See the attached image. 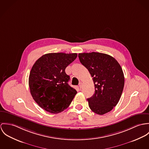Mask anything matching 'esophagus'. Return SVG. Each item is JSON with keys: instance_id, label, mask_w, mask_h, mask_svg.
I'll list each match as a JSON object with an SVG mask.
<instances>
[{"instance_id": "34e87169", "label": "esophagus", "mask_w": 149, "mask_h": 149, "mask_svg": "<svg viewBox=\"0 0 149 149\" xmlns=\"http://www.w3.org/2000/svg\"><path fill=\"white\" fill-rule=\"evenodd\" d=\"M79 87H80V88H81L83 86V83L82 82L80 83H79Z\"/></svg>"}]
</instances>
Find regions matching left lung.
Instances as JSON below:
<instances>
[{"label":"left lung","mask_w":149,"mask_h":149,"mask_svg":"<svg viewBox=\"0 0 149 149\" xmlns=\"http://www.w3.org/2000/svg\"><path fill=\"white\" fill-rule=\"evenodd\" d=\"M78 56L94 83L95 93L87 99L90 109L99 115L110 111L118 103L123 90L122 67L115 58L103 53H80Z\"/></svg>","instance_id":"left-lung-1"}]
</instances>
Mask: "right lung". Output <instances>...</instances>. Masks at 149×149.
<instances>
[{"label": "right lung", "mask_w": 149, "mask_h": 149, "mask_svg": "<svg viewBox=\"0 0 149 149\" xmlns=\"http://www.w3.org/2000/svg\"><path fill=\"white\" fill-rule=\"evenodd\" d=\"M77 57V53H49L39 58L32 67L29 79L31 94L43 110L52 114L64 111L77 91L70 86L67 66Z\"/></svg>", "instance_id": "add662e5"}]
</instances>
